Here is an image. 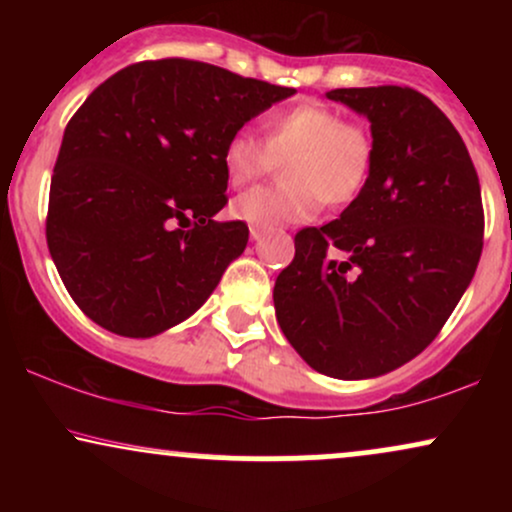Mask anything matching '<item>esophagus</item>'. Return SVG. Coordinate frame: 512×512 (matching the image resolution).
<instances>
[{
	"instance_id": "esophagus-1",
	"label": "esophagus",
	"mask_w": 512,
	"mask_h": 512,
	"mask_svg": "<svg viewBox=\"0 0 512 512\" xmlns=\"http://www.w3.org/2000/svg\"><path fill=\"white\" fill-rule=\"evenodd\" d=\"M250 238H252V240H260V238H262V233L257 231V228H250Z\"/></svg>"
}]
</instances>
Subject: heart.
Instances as JSON below:
<instances>
[{
    "label": "heart",
    "instance_id": "1",
    "mask_svg": "<svg viewBox=\"0 0 512 512\" xmlns=\"http://www.w3.org/2000/svg\"><path fill=\"white\" fill-rule=\"evenodd\" d=\"M284 185L255 187L231 202V216L257 231L308 223L330 209L354 204L366 190L375 161L370 129L320 101H303L264 120V142L236 132L223 146V173L240 187L284 163Z\"/></svg>",
    "mask_w": 512,
    "mask_h": 512
}]
</instances>
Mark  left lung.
Wrapping results in <instances>:
<instances>
[{"label": "left lung", "mask_w": 512, "mask_h": 512, "mask_svg": "<svg viewBox=\"0 0 512 512\" xmlns=\"http://www.w3.org/2000/svg\"><path fill=\"white\" fill-rule=\"evenodd\" d=\"M327 98L368 117L373 170L339 219L296 233L274 308L310 368L363 380L404 366L443 330L477 272L484 209L467 146L424 93L368 86Z\"/></svg>", "instance_id": "left-lung-1"}]
</instances>
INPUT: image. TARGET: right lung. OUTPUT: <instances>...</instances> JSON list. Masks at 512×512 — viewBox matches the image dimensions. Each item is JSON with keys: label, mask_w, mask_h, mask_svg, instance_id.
I'll use <instances>...</instances> for the list:
<instances>
[{"label": "right lung", "mask_w": 512, "mask_h": 512, "mask_svg": "<svg viewBox=\"0 0 512 512\" xmlns=\"http://www.w3.org/2000/svg\"><path fill=\"white\" fill-rule=\"evenodd\" d=\"M296 88L207 62L149 60L103 81L64 129L45 236L96 325L146 339L187 320L248 245L226 207L223 146Z\"/></svg>", "instance_id": "obj_1"}]
</instances>
